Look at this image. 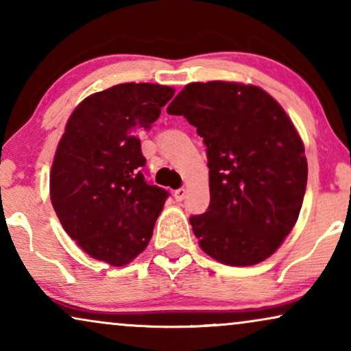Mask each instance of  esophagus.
Instances as JSON below:
<instances>
[{"instance_id":"1","label":"esophagus","mask_w":351,"mask_h":351,"mask_svg":"<svg viewBox=\"0 0 351 351\" xmlns=\"http://www.w3.org/2000/svg\"><path fill=\"white\" fill-rule=\"evenodd\" d=\"M185 195H186V190H185V189H179V190L174 191V198H176V201H182V199L185 198Z\"/></svg>"}]
</instances>
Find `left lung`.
I'll use <instances>...</instances> for the list:
<instances>
[{
    "instance_id": "8db88e82",
    "label": "left lung",
    "mask_w": 351,
    "mask_h": 351,
    "mask_svg": "<svg viewBox=\"0 0 351 351\" xmlns=\"http://www.w3.org/2000/svg\"><path fill=\"white\" fill-rule=\"evenodd\" d=\"M167 113L203 137L210 203L190 223L215 261L247 267L281 246L299 217L306 189L305 148L281 105L252 84H186Z\"/></svg>"
}]
</instances>
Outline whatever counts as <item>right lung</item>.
<instances>
[{
	"label": "right lung",
	"instance_id": "obj_1",
	"mask_svg": "<svg viewBox=\"0 0 351 351\" xmlns=\"http://www.w3.org/2000/svg\"><path fill=\"white\" fill-rule=\"evenodd\" d=\"M169 86L117 84L71 113L51 169L62 227L95 261L123 267L147 247L169 193L143 177L138 132L160 118Z\"/></svg>",
	"mask_w": 351,
	"mask_h": 351
}]
</instances>
